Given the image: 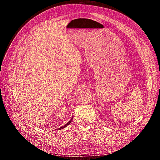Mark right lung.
Masks as SVG:
<instances>
[{
  "label": "right lung",
  "instance_id": "obj_1",
  "mask_svg": "<svg viewBox=\"0 0 160 160\" xmlns=\"http://www.w3.org/2000/svg\"><path fill=\"white\" fill-rule=\"evenodd\" d=\"M72 119H71V120H70V121H69V122H68V123H66V124H65V125H64V126H62V127H61V128H58V130H61V129H62V128H66V126H68V125H69V124H70V122H72Z\"/></svg>",
  "mask_w": 160,
  "mask_h": 160
}]
</instances>
